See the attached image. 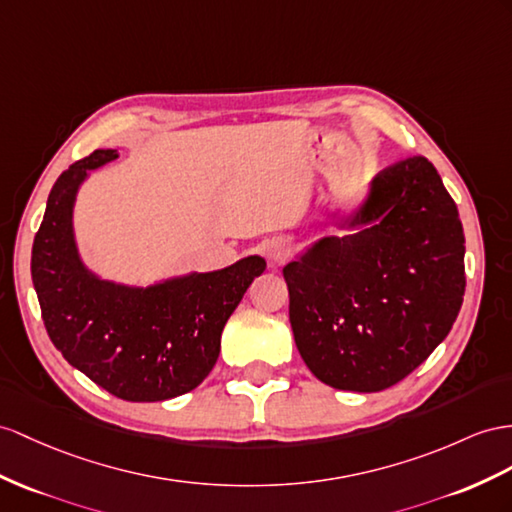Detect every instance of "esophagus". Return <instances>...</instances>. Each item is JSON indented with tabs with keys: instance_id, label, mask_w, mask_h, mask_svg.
I'll list each match as a JSON object with an SVG mask.
<instances>
[{
	"instance_id": "esophagus-1",
	"label": "esophagus",
	"mask_w": 512,
	"mask_h": 512,
	"mask_svg": "<svg viewBox=\"0 0 512 512\" xmlns=\"http://www.w3.org/2000/svg\"><path fill=\"white\" fill-rule=\"evenodd\" d=\"M290 253H292V246H290V242H287L285 238L272 240L266 246V255H268V261H270L272 266H281L283 261L290 257Z\"/></svg>"
}]
</instances>
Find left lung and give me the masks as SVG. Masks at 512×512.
<instances>
[{"label": "left lung", "mask_w": 512, "mask_h": 512, "mask_svg": "<svg viewBox=\"0 0 512 512\" xmlns=\"http://www.w3.org/2000/svg\"><path fill=\"white\" fill-rule=\"evenodd\" d=\"M346 222L361 231L324 238L283 268L290 322L322 383L383 391L430 357L461 311L463 225L422 155L383 168Z\"/></svg>", "instance_id": "1"}]
</instances>
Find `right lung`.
Returning a JSON list of instances; mask_svg holds the SVG:
<instances>
[{
    "instance_id": "right-lung-1",
    "label": "right lung",
    "mask_w": 512,
    "mask_h": 512,
    "mask_svg": "<svg viewBox=\"0 0 512 512\" xmlns=\"http://www.w3.org/2000/svg\"><path fill=\"white\" fill-rule=\"evenodd\" d=\"M116 157L97 149L58 177L34 238L32 281L47 335L73 368L121 400L160 402L212 372L222 329L266 261L253 255L147 290L97 279L77 255L73 203L88 170Z\"/></svg>"
}]
</instances>
